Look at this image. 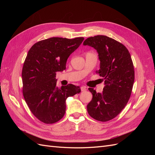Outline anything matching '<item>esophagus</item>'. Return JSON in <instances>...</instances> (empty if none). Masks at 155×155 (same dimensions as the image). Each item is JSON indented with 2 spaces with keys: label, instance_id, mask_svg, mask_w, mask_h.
I'll use <instances>...</instances> for the list:
<instances>
[{
  "label": "esophagus",
  "instance_id": "obj_1",
  "mask_svg": "<svg viewBox=\"0 0 155 155\" xmlns=\"http://www.w3.org/2000/svg\"><path fill=\"white\" fill-rule=\"evenodd\" d=\"M81 92H85L87 91V87H85V86H83V87H81Z\"/></svg>",
  "mask_w": 155,
  "mask_h": 155
}]
</instances>
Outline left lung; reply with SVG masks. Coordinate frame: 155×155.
Instances as JSON below:
<instances>
[{"label": "left lung", "mask_w": 155, "mask_h": 155, "mask_svg": "<svg viewBox=\"0 0 155 155\" xmlns=\"http://www.w3.org/2000/svg\"><path fill=\"white\" fill-rule=\"evenodd\" d=\"M83 45L97 51L100 67L96 72L104 78L105 85L101 93L88 88L92 99L87 107L88 113L97 121H109L120 113L130 98L134 81L132 59L124 45L105 35L88 37Z\"/></svg>", "instance_id": "obj_1"}]
</instances>
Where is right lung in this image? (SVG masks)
I'll use <instances>...</instances> for the list:
<instances>
[{
	"mask_svg": "<svg viewBox=\"0 0 155 155\" xmlns=\"http://www.w3.org/2000/svg\"><path fill=\"white\" fill-rule=\"evenodd\" d=\"M83 37L72 39L51 37L33 45L23 64L22 93L32 114L42 122L54 124L66 111V100L81 92L69 84L58 88L56 72L66 69L70 55L80 45Z\"/></svg>",
	"mask_w": 155,
	"mask_h": 155,
	"instance_id": "right-lung-1",
	"label": "right lung"
}]
</instances>
